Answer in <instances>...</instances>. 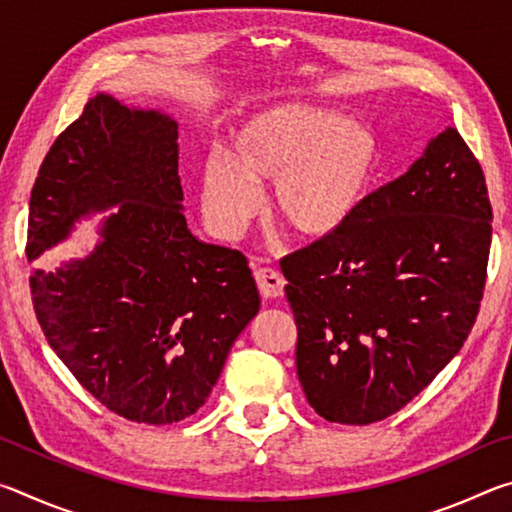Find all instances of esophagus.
Here are the masks:
<instances>
[{
	"mask_svg": "<svg viewBox=\"0 0 512 512\" xmlns=\"http://www.w3.org/2000/svg\"><path fill=\"white\" fill-rule=\"evenodd\" d=\"M255 282L264 298H280L284 291V277L271 266H259L255 271Z\"/></svg>",
	"mask_w": 512,
	"mask_h": 512,
	"instance_id": "esophagus-1",
	"label": "esophagus"
}]
</instances>
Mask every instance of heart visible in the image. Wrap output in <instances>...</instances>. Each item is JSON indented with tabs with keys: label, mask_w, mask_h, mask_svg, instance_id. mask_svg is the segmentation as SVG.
I'll return each instance as SVG.
<instances>
[{
	"label": "heart",
	"mask_w": 512,
	"mask_h": 512,
	"mask_svg": "<svg viewBox=\"0 0 512 512\" xmlns=\"http://www.w3.org/2000/svg\"><path fill=\"white\" fill-rule=\"evenodd\" d=\"M377 160L372 135L332 110L289 103L232 131L223 162H207L203 212L221 237H237L273 183L271 212L302 239L343 230L368 194Z\"/></svg>",
	"instance_id": "b5f03b06"
}]
</instances>
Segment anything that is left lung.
Segmentation results:
<instances>
[{
	"label": "left lung",
	"mask_w": 512,
	"mask_h": 512,
	"mask_svg": "<svg viewBox=\"0 0 512 512\" xmlns=\"http://www.w3.org/2000/svg\"><path fill=\"white\" fill-rule=\"evenodd\" d=\"M490 221L481 164L447 128L343 230L282 259L298 379L320 418L384 420L456 357L479 316Z\"/></svg>",
	"instance_id": "left-lung-1"
}]
</instances>
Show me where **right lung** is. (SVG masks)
I'll return each instance as SVG.
<instances>
[{
	"label": "right lung",
	"mask_w": 512,
	"mask_h": 512,
	"mask_svg": "<svg viewBox=\"0 0 512 512\" xmlns=\"http://www.w3.org/2000/svg\"><path fill=\"white\" fill-rule=\"evenodd\" d=\"M180 201L176 121L108 94L56 137L31 189L29 262L81 216L117 205L92 255L33 271L29 287L60 361L131 422L171 424L201 409L259 311L244 253L198 241Z\"/></svg>",
	"instance_id": "right-lung-1"
}]
</instances>
